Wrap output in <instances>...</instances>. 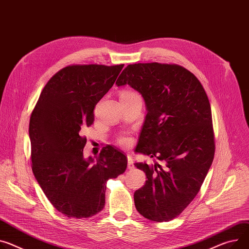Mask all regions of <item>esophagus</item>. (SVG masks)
<instances>
[{"label": "esophagus", "mask_w": 249, "mask_h": 249, "mask_svg": "<svg viewBox=\"0 0 249 249\" xmlns=\"http://www.w3.org/2000/svg\"><path fill=\"white\" fill-rule=\"evenodd\" d=\"M127 168L128 169H133V168H135V164H133L132 158H131L130 155L127 156Z\"/></svg>", "instance_id": "obj_1"}]
</instances>
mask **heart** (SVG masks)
<instances>
[{"label": "heart", "mask_w": 249, "mask_h": 249, "mask_svg": "<svg viewBox=\"0 0 249 249\" xmlns=\"http://www.w3.org/2000/svg\"><path fill=\"white\" fill-rule=\"evenodd\" d=\"M128 92H130V91H124V92H123V93H128ZM129 142H130V139H129L128 137L124 136V137H122V138L120 139V143H121V144H128Z\"/></svg>", "instance_id": "b5f03b06"}]
</instances>
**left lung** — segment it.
<instances>
[{"label": "left lung", "instance_id": "left-lung-1", "mask_svg": "<svg viewBox=\"0 0 249 249\" xmlns=\"http://www.w3.org/2000/svg\"><path fill=\"white\" fill-rule=\"evenodd\" d=\"M116 85L140 92L147 111L135 151L155 162L135 163L147 178L133 196L136 208L151 221H169L194 200L213 160L206 92L186 69L159 63L128 65Z\"/></svg>", "mask_w": 249, "mask_h": 249}]
</instances>
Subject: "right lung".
<instances>
[{
  "mask_svg": "<svg viewBox=\"0 0 249 249\" xmlns=\"http://www.w3.org/2000/svg\"><path fill=\"white\" fill-rule=\"evenodd\" d=\"M124 65L69 66L47 83L32 112V169L53 207L68 217L87 218L105 207L107 181L124 174L127 159L112 145L84 158L83 128L113 86Z\"/></svg>",
  "mask_w": 249,
  "mask_h": 249,
  "instance_id": "right-lung-1",
  "label": "right lung"
}]
</instances>
